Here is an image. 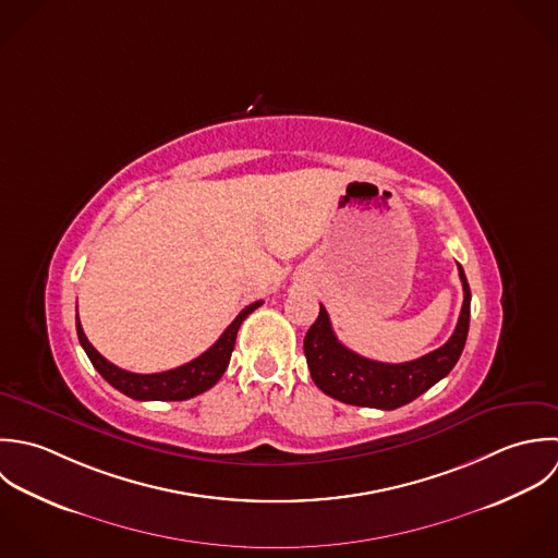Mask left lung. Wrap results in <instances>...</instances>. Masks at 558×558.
Listing matches in <instances>:
<instances>
[{
    "instance_id": "1",
    "label": "left lung",
    "mask_w": 558,
    "mask_h": 558,
    "mask_svg": "<svg viewBox=\"0 0 558 558\" xmlns=\"http://www.w3.org/2000/svg\"><path fill=\"white\" fill-rule=\"evenodd\" d=\"M463 283V307L450 340L437 351L404 364H383L347 349L333 333L327 310L320 305L316 323L310 327L303 349L314 383L331 398L347 404L398 409L441 380L459 362L470 329V286L459 264Z\"/></svg>"
}]
</instances>
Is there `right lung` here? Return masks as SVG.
Here are the masks:
<instances>
[{
  "mask_svg": "<svg viewBox=\"0 0 558 558\" xmlns=\"http://www.w3.org/2000/svg\"><path fill=\"white\" fill-rule=\"evenodd\" d=\"M259 305H262V301H255V303L246 305L235 316V320L225 329V333L216 340V344H211L196 360L187 362L175 371L156 372V374H136V372L121 371L119 366L110 364L104 355H99L95 351V347L84 336L80 318H77L75 327H77L80 344L86 351L90 364L114 389L123 391L125 396H130L134 400H187V398L198 396V393H203L205 389H209L211 385L218 383V378L225 374L227 366H229L240 325Z\"/></svg>",
  "mask_w": 558,
  "mask_h": 558,
  "instance_id": "obj_1",
  "label": "right lung"
}]
</instances>
